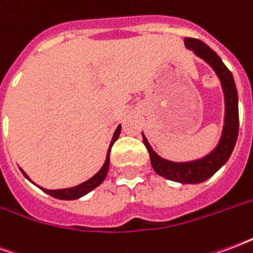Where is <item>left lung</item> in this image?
I'll return each instance as SVG.
<instances>
[{
	"instance_id": "obj_1",
	"label": "left lung",
	"mask_w": 253,
	"mask_h": 253,
	"mask_svg": "<svg viewBox=\"0 0 253 253\" xmlns=\"http://www.w3.org/2000/svg\"><path fill=\"white\" fill-rule=\"evenodd\" d=\"M184 44L196 57L203 59L211 67L221 83L223 101H225V112H223V126L219 141L210 153H207L201 159L186 161V163H176L159 156L150 146L148 138L145 137L143 132L142 137L143 143L150 156V164L157 175L181 184H198L210 179L218 169H221L233 152L234 145L239 137V94L234 84L233 74L223 65L222 59L218 57L217 52L212 51L206 43H203L199 39L186 38Z\"/></svg>"
}]
</instances>
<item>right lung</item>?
Masks as SVG:
<instances>
[{
    "label": "right lung",
    "mask_w": 253,
    "mask_h": 253,
    "mask_svg": "<svg viewBox=\"0 0 253 253\" xmlns=\"http://www.w3.org/2000/svg\"><path fill=\"white\" fill-rule=\"evenodd\" d=\"M121 130H122V126L116 127L115 132H114V135H112V139H111V143L110 146H108V152H107V156H105V161L103 167L100 168L96 173H94L90 179H88L86 181H84L81 184H78V186H74V187H69V188H61V190H47V188H43V187L38 186L35 184L34 181L31 180L30 176L25 173L24 170L20 168V170L23 172V175L31 181V183H34L36 187H39L42 191H44L46 194L48 195L54 196V198H57V199H62V201H74V199H78V198H81V196L86 195L89 194L90 191L94 190L96 187H99L103 181H104L105 176L108 173V169H110V152H111V148H112V145L115 142L118 137H119V134H121Z\"/></svg>",
    "instance_id": "add662e5"
}]
</instances>
